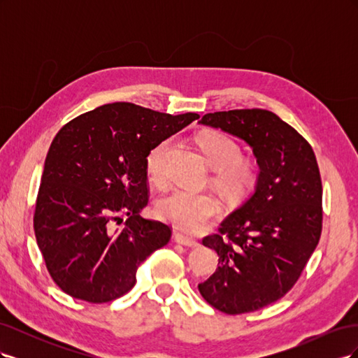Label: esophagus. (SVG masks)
Listing matches in <instances>:
<instances>
[{"label": "esophagus", "mask_w": 358, "mask_h": 358, "mask_svg": "<svg viewBox=\"0 0 358 358\" xmlns=\"http://www.w3.org/2000/svg\"><path fill=\"white\" fill-rule=\"evenodd\" d=\"M175 242H178L183 246H189V248H196L200 245V242L197 239H194V237L182 234V233H175Z\"/></svg>", "instance_id": "34e87169"}]
</instances>
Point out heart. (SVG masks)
Wrapping results in <instances>:
<instances>
[{
    "label": "heart",
    "instance_id": "heart-1",
    "mask_svg": "<svg viewBox=\"0 0 358 358\" xmlns=\"http://www.w3.org/2000/svg\"><path fill=\"white\" fill-rule=\"evenodd\" d=\"M206 162L213 169V183L227 197L239 199L255 185L257 171L249 159L241 158V146L230 136L209 131L197 137ZM170 140H161L146 157V170L152 179L161 175L162 159ZM155 210L164 220L180 230L200 231L221 210L220 200L210 192H194L175 188L157 201Z\"/></svg>",
    "mask_w": 358,
    "mask_h": 358
}]
</instances>
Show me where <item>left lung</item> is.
Listing matches in <instances>:
<instances>
[{
	"mask_svg": "<svg viewBox=\"0 0 358 358\" xmlns=\"http://www.w3.org/2000/svg\"><path fill=\"white\" fill-rule=\"evenodd\" d=\"M199 124L243 140L258 166L254 192L222 221L220 234L203 239L220 262L199 291L230 315L254 312L287 294L320 242L317 158L306 140L273 112H215Z\"/></svg>",
	"mask_w": 358,
	"mask_h": 358,
	"instance_id": "8db88e82",
	"label": "left lung"
}]
</instances>
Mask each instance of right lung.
<instances>
[{
    "mask_svg": "<svg viewBox=\"0 0 358 358\" xmlns=\"http://www.w3.org/2000/svg\"><path fill=\"white\" fill-rule=\"evenodd\" d=\"M199 117L112 103L59 129L41 173L34 231L64 292L90 303L121 297L134 287L137 267L169 243V225L140 216L148 204L146 157ZM121 214L129 220L115 229Z\"/></svg>",
    "mask_w": 358,
    "mask_h": 358,
    "instance_id": "1",
    "label": "right lung"
}]
</instances>
